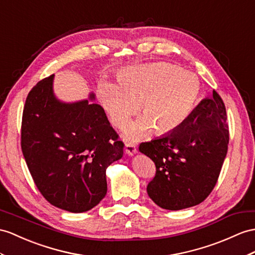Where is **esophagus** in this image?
Here are the masks:
<instances>
[{
	"label": "esophagus",
	"instance_id": "obj_1",
	"mask_svg": "<svg viewBox=\"0 0 255 255\" xmlns=\"http://www.w3.org/2000/svg\"><path fill=\"white\" fill-rule=\"evenodd\" d=\"M126 153L128 154V156H134V154L137 152V150H136V146L135 145H132V144H127L126 145Z\"/></svg>",
	"mask_w": 255,
	"mask_h": 255
}]
</instances>
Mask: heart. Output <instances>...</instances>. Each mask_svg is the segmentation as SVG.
I'll list each match as a JSON object with an SVG mask.
<instances>
[{"label":"heart","mask_w":255,"mask_h":255,"mask_svg":"<svg viewBox=\"0 0 255 255\" xmlns=\"http://www.w3.org/2000/svg\"><path fill=\"white\" fill-rule=\"evenodd\" d=\"M117 81H99L96 97L118 128H126L139 104L142 116L124 135L131 141L144 137L152 128L158 134L175 131L187 120L201 94L197 76L167 63L126 68L118 72Z\"/></svg>","instance_id":"b5f03b06"}]
</instances>
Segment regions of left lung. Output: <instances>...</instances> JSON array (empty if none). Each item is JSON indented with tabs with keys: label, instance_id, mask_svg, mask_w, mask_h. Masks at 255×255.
Returning a JSON list of instances; mask_svg holds the SVG:
<instances>
[{
	"label": "left lung",
	"instance_id": "obj_1",
	"mask_svg": "<svg viewBox=\"0 0 255 255\" xmlns=\"http://www.w3.org/2000/svg\"><path fill=\"white\" fill-rule=\"evenodd\" d=\"M226 108L213 91L181 127L150 141L139 151L156 164L147 194L160 208L177 211L201 203L212 191L229 141Z\"/></svg>",
	"mask_w": 255,
	"mask_h": 255
}]
</instances>
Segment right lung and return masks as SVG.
<instances>
[{
    "label": "right lung",
    "mask_w": 255,
    "mask_h": 255,
    "mask_svg": "<svg viewBox=\"0 0 255 255\" xmlns=\"http://www.w3.org/2000/svg\"><path fill=\"white\" fill-rule=\"evenodd\" d=\"M54 74L33 86L24 104L21 149L45 199L72 213L86 212L107 194V167L123 156V142L95 94L67 103L54 93Z\"/></svg>",
    "instance_id": "obj_1"
}]
</instances>
